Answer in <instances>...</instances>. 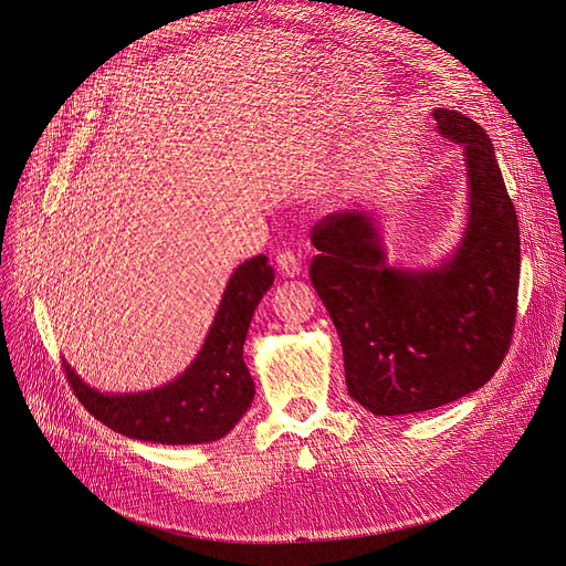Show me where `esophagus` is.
<instances>
[{
    "instance_id": "1",
    "label": "esophagus",
    "mask_w": 566,
    "mask_h": 566,
    "mask_svg": "<svg viewBox=\"0 0 566 566\" xmlns=\"http://www.w3.org/2000/svg\"><path fill=\"white\" fill-rule=\"evenodd\" d=\"M276 270L285 279H294L301 272V263L294 254H290V251H281V254L276 256Z\"/></svg>"
}]
</instances>
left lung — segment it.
<instances>
[{"label": "left lung", "instance_id": "left-lung-1", "mask_svg": "<svg viewBox=\"0 0 566 566\" xmlns=\"http://www.w3.org/2000/svg\"><path fill=\"white\" fill-rule=\"evenodd\" d=\"M438 133L463 146L468 224L438 268L387 263L378 218L337 211L312 227L310 281L344 350L346 387L375 416H405L481 389L504 361L517 315L520 227L485 130L433 109Z\"/></svg>", "mask_w": 566, "mask_h": 566}]
</instances>
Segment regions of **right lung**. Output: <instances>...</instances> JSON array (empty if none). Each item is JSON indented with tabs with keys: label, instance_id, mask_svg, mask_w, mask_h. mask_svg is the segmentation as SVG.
<instances>
[{
	"label": "right lung",
	"instance_id": "obj_1",
	"mask_svg": "<svg viewBox=\"0 0 566 566\" xmlns=\"http://www.w3.org/2000/svg\"><path fill=\"white\" fill-rule=\"evenodd\" d=\"M274 283L268 256L235 268L202 350L179 378L142 394H101L65 366L67 382L83 407L109 429L161 446H198L227 436L254 400V380L242 344L263 294Z\"/></svg>",
	"mask_w": 566,
	"mask_h": 566
}]
</instances>
